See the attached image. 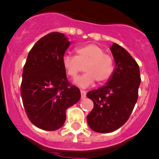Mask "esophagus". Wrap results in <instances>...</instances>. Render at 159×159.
Here are the masks:
<instances>
[{"mask_svg":"<svg viewBox=\"0 0 159 159\" xmlns=\"http://www.w3.org/2000/svg\"><path fill=\"white\" fill-rule=\"evenodd\" d=\"M80 93H81V98L83 99V98L86 97V92L85 90H80Z\"/></svg>","mask_w":159,"mask_h":159,"instance_id":"obj_1","label":"esophagus"}]
</instances>
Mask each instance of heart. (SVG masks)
I'll list each match as a JSON object with an SVG mask.
<instances>
[{"instance_id":"obj_1","label":"heart","mask_w":159,"mask_h":159,"mask_svg":"<svg viewBox=\"0 0 159 159\" xmlns=\"http://www.w3.org/2000/svg\"><path fill=\"white\" fill-rule=\"evenodd\" d=\"M76 56L65 53L62 58V65L67 76L76 79L85 66L86 73L76 80L75 83L81 88H86L97 81L106 83L114 72L112 57L105 53L102 47L94 43H88L76 48Z\"/></svg>"}]
</instances>
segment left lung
Returning <instances> with one entry per match:
<instances>
[{"label": "left lung", "mask_w": 159, "mask_h": 159, "mask_svg": "<svg viewBox=\"0 0 159 159\" xmlns=\"http://www.w3.org/2000/svg\"><path fill=\"white\" fill-rule=\"evenodd\" d=\"M116 63L106 84L86 94L94 106L86 119L92 130L112 132L126 122L138 99L141 83L138 63L127 50L114 43L110 47Z\"/></svg>", "instance_id": "8db88e82"}]
</instances>
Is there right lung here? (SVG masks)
Segmentation results:
<instances>
[{"mask_svg":"<svg viewBox=\"0 0 159 159\" xmlns=\"http://www.w3.org/2000/svg\"><path fill=\"white\" fill-rule=\"evenodd\" d=\"M70 44L64 34H48L34 44L24 66L20 93L24 109L30 122L43 130L61 128L66 110L81 97L62 65Z\"/></svg>","mask_w":159,"mask_h":159,"instance_id":"obj_1","label":"right lung"}]
</instances>
